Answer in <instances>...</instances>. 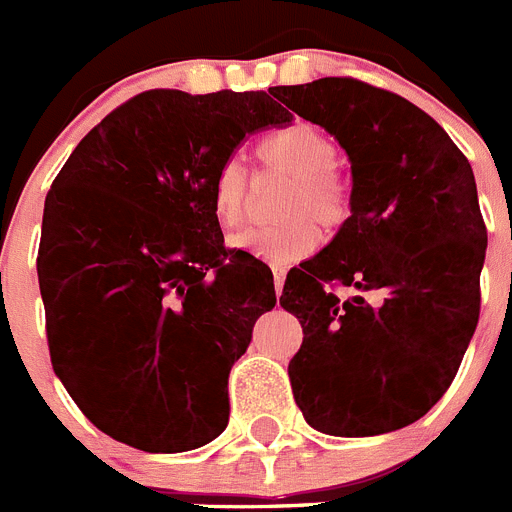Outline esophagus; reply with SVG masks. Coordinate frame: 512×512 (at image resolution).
<instances>
[{
    "label": "esophagus",
    "mask_w": 512,
    "mask_h": 512,
    "mask_svg": "<svg viewBox=\"0 0 512 512\" xmlns=\"http://www.w3.org/2000/svg\"><path fill=\"white\" fill-rule=\"evenodd\" d=\"M274 289H277V295H282V289H284V279H287V274H284L282 266H274Z\"/></svg>",
    "instance_id": "obj_1"
}]
</instances>
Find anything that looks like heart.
<instances>
[{
    "label": "heart",
    "instance_id": "heart-1",
    "mask_svg": "<svg viewBox=\"0 0 512 512\" xmlns=\"http://www.w3.org/2000/svg\"><path fill=\"white\" fill-rule=\"evenodd\" d=\"M338 143L312 122H292L274 130L259 143L261 164L292 179L279 212L289 217L266 228H248L230 238L238 251L269 264H292L320 246V230H336L346 223L351 202L348 189L336 174ZM210 207L217 225L233 230L243 223L248 207V171L241 158H225L212 176Z\"/></svg>",
    "mask_w": 512,
    "mask_h": 512
}]
</instances>
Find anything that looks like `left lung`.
Here are the masks:
<instances>
[{
	"label": "left lung",
	"mask_w": 512,
	"mask_h": 512,
	"mask_svg": "<svg viewBox=\"0 0 512 512\" xmlns=\"http://www.w3.org/2000/svg\"><path fill=\"white\" fill-rule=\"evenodd\" d=\"M277 99L341 143L354 182L351 217L279 297L305 333L295 400L328 436L405 428L449 390L477 328L487 230L472 166L431 115L364 81L328 76Z\"/></svg>",
	"instance_id": "left-lung-1"
}]
</instances>
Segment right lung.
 Here are the masks:
<instances>
[{
  "label": "right lung",
  "instance_id": "right-lung-1",
  "mask_svg": "<svg viewBox=\"0 0 512 512\" xmlns=\"http://www.w3.org/2000/svg\"><path fill=\"white\" fill-rule=\"evenodd\" d=\"M289 120L264 92L151 89L58 171L38 251L51 364L115 441L179 454L225 431L230 366L277 295L266 266L223 246L212 176Z\"/></svg>",
  "mask_w": 512,
  "mask_h": 512
}]
</instances>
